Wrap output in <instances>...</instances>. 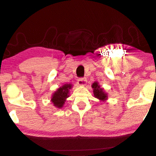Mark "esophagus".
<instances>
[{"label":"esophagus","instance_id":"1","mask_svg":"<svg viewBox=\"0 0 156 156\" xmlns=\"http://www.w3.org/2000/svg\"><path fill=\"white\" fill-rule=\"evenodd\" d=\"M78 84L80 86H85L87 84L86 78H79L78 80Z\"/></svg>","mask_w":156,"mask_h":156}]
</instances>
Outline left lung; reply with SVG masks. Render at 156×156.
Instances as JSON below:
<instances>
[{
    "instance_id": "8db88e82",
    "label": "left lung",
    "mask_w": 156,
    "mask_h": 156,
    "mask_svg": "<svg viewBox=\"0 0 156 156\" xmlns=\"http://www.w3.org/2000/svg\"><path fill=\"white\" fill-rule=\"evenodd\" d=\"M91 87L93 89V93L95 98H96L101 102H106V100L108 99L107 93L105 92L103 88L100 87V85L98 82H94L91 84Z\"/></svg>"
}]
</instances>
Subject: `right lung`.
<instances>
[{"label":"right lung","mask_w":156,"mask_h":156,"mask_svg":"<svg viewBox=\"0 0 156 156\" xmlns=\"http://www.w3.org/2000/svg\"><path fill=\"white\" fill-rule=\"evenodd\" d=\"M72 87L73 85L70 83L65 84L53 93L51 102L55 107L58 109H62L67 98L69 97V91Z\"/></svg>","instance_id":"add662e5"}]
</instances>
